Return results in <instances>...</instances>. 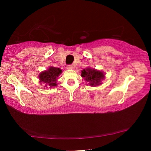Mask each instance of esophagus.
<instances>
[{
  "label": "esophagus",
  "mask_w": 151,
  "mask_h": 151,
  "mask_svg": "<svg viewBox=\"0 0 151 151\" xmlns=\"http://www.w3.org/2000/svg\"><path fill=\"white\" fill-rule=\"evenodd\" d=\"M67 67L68 69H72L73 68V66L72 65H67Z\"/></svg>",
  "instance_id": "34e87169"
}]
</instances>
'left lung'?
Wrapping results in <instances>:
<instances>
[{
    "label": "left lung",
    "instance_id": "8db88e82",
    "mask_svg": "<svg viewBox=\"0 0 151 151\" xmlns=\"http://www.w3.org/2000/svg\"><path fill=\"white\" fill-rule=\"evenodd\" d=\"M81 76L84 78V80L89 83L91 86H95L100 85L101 80L104 79V75L102 71L87 68V69L82 70Z\"/></svg>",
    "mask_w": 151,
    "mask_h": 151
}]
</instances>
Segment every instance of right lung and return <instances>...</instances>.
<instances>
[{
    "instance_id": "1",
    "label": "right lung",
    "mask_w": 151,
    "mask_h": 151,
    "mask_svg": "<svg viewBox=\"0 0 151 151\" xmlns=\"http://www.w3.org/2000/svg\"><path fill=\"white\" fill-rule=\"evenodd\" d=\"M61 73L62 70L60 68L53 67H49L48 70L42 72L39 75L40 82L46 83L47 85H45V86L52 87V86H56L57 78L58 77Z\"/></svg>"
}]
</instances>
